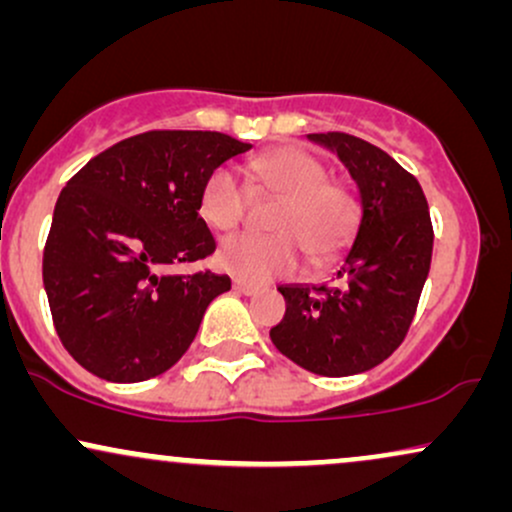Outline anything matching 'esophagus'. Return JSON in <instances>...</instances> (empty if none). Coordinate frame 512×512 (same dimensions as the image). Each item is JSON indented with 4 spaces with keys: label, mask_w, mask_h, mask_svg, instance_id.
<instances>
[{
    "label": "esophagus",
    "mask_w": 512,
    "mask_h": 512,
    "mask_svg": "<svg viewBox=\"0 0 512 512\" xmlns=\"http://www.w3.org/2000/svg\"><path fill=\"white\" fill-rule=\"evenodd\" d=\"M233 291L243 293V296H255V293L260 291V286L250 284V281H243V279H233Z\"/></svg>",
    "instance_id": "esophagus-1"
}]
</instances>
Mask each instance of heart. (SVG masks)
I'll use <instances>...</instances> for the list:
<instances>
[{
    "label": "heart",
    "mask_w": 512,
    "mask_h": 512,
    "mask_svg": "<svg viewBox=\"0 0 512 512\" xmlns=\"http://www.w3.org/2000/svg\"><path fill=\"white\" fill-rule=\"evenodd\" d=\"M248 178L260 195L279 197L269 216V236L238 233L216 250L228 274L252 284L291 274L301 247L313 267L342 255L354 238L361 207L349 185L327 178V166L298 146L264 151L248 163ZM199 216L214 231H231L248 211V192L231 168L219 166L204 178Z\"/></svg>",
    "instance_id": "obj_1"
}]
</instances>
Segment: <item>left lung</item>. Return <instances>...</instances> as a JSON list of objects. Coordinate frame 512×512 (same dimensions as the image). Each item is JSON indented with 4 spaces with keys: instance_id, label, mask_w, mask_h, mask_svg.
Wrapping results in <instances>:
<instances>
[{
    "instance_id": "1",
    "label": "left lung",
    "mask_w": 512,
    "mask_h": 512,
    "mask_svg": "<svg viewBox=\"0 0 512 512\" xmlns=\"http://www.w3.org/2000/svg\"><path fill=\"white\" fill-rule=\"evenodd\" d=\"M308 139L349 168L361 223L337 284L279 286L286 313L269 337L296 366L344 378L383 363L407 337L431 269L433 226L419 180L383 149L344 132Z\"/></svg>"
}]
</instances>
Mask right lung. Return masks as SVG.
Here are the masks:
<instances>
[{"mask_svg": "<svg viewBox=\"0 0 512 512\" xmlns=\"http://www.w3.org/2000/svg\"><path fill=\"white\" fill-rule=\"evenodd\" d=\"M252 144L221 132L154 129L93 156L60 192L43 250L57 337L88 373L142 383L190 349L226 274H163L216 250L202 182Z\"/></svg>", "mask_w": 512, "mask_h": 512, "instance_id": "add662e5", "label": "right lung"}]
</instances>
